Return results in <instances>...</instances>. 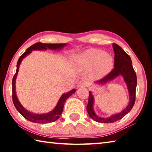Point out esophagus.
Instances as JSON below:
<instances>
[{
	"label": "esophagus",
	"mask_w": 152,
	"mask_h": 152,
	"mask_svg": "<svg viewBox=\"0 0 152 152\" xmlns=\"http://www.w3.org/2000/svg\"><path fill=\"white\" fill-rule=\"evenodd\" d=\"M87 86V83L85 81H80L78 83V88H82V87H85Z\"/></svg>",
	"instance_id": "esophagus-1"
}]
</instances>
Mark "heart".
Segmentation results:
<instances>
[{
    "instance_id": "1",
    "label": "heart",
    "mask_w": 152,
    "mask_h": 152,
    "mask_svg": "<svg viewBox=\"0 0 152 152\" xmlns=\"http://www.w3.org/2000/svg\"><path fill=\"white\" fill-rule=\"evenodd\" d=\"M76 61L79 66L86 68H95L98 76H102L112 68L111 56L101 50L90 49L78 56Z\"/></svg>"
}]
</instances>
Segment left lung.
Listing matches in <instances>:
<instances>
[{
	"label": "left lung",
	"mask_w": 152,
	"mask_h": 152,
	"mask_svg": "<svg viewBox=\"0 0 152 152\" xmlns=\"http://www.w3.org/2000/svg\"><path fill=\"white\" fill-rule=\"evenodd\" d=\"M113 50L115 53V64L114 68L108 74L103 78L96 81V83L104 84L107 82L112 80L116 77L122 76L123 79L127 86L129 94V103L121 112L112 115L108 118H102L97 116L93 109L94 97L92 92H89V97L88 105L86 107V110L89 116L95 121L102 123H113L121 119L127 113L132 109L135 101V91L137 86V76L135 72L133 70L132 66V61L130 56H129L123 49L116 43H113Z\"/></svg>",
	"instance_id": "left-lung-1"
}]
</instances>
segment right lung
Here are the masks:
<instances>
[{
	"mask_svg": "<svg viewBox=\"0 0 152 152\" xmlns=\"http://www.w3.org/2000/svg\"><path fill=\"white\" fill-rule=\"evenodd\" d=\"M66 43H58V44H54V43H43L41 42L36 43L35 44L32 45L31 47L27 49L25 52H24L23 54L20 56L19 60L17 61V71L16 73L13 76L12 81V102L15 105V108L19 111L23 116L25 119L31 122L35 123H48L54 122L57 120L59 117L60 116L61 113L63 111L64 104L65 103V101L68 98L70 97L72 94H73L74 92H76L75 89H72L71 91H70L68 93L64 94L61 95L60 100L58 102L57 105L51 112L46 113V114H35V113H31L28 111L25 108L20 104V102L18 100L17 95H16V91H15V82H16V78L17 76L18 72H19V66L21 61L25 57L31 53L32 50H46L47 49H50V50H61L62 49L64 46H66Z\"/></svg>",
	"mask_w": 152,
	"mask_h": 152,
	"instance_id": "add662e5",
	"label": "right lung"
}]
</instances>
